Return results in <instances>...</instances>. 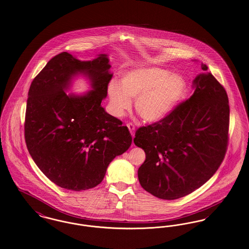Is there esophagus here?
<instances>
[{
    "label": "esophagus",
    "mask_w": 249,
    "mask_h": 249,
    "mask_svg": "<svg viewBox=\"0 0 249 249\" xmlns=\"http://www.w3.org/2000/svg\"><path fill=\"white\" fill-rule=\"evenodd\" d=\"M126 126L128 127V129L130 131L132 137L134 138V136H135V126H134V124H132L131 123H129V124H126Z\"/></svg>",
    "instance_id": "1"
}]
</instances>
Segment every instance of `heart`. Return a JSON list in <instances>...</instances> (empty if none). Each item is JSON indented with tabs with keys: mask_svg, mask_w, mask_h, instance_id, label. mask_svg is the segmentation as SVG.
<instances>
[{
	"mask_svg": "<svg viewBox=\"0 0 249 249\" xmlns=\"http://www.w3.org/2000/svg\"><path fill=\"white\" fill-rule=\"evenodd\" d=\"M187 91L182 75L159 67H140L124 73L118 83L107 87L113 115L122 117L135 99L137 113L148 123H157L169 116Z\"/></svg>",
	"mask_w": 249,
	"mask_h": 249,
	"instance_id": "obj_1",
	"label": "heart"
}]
</instances>
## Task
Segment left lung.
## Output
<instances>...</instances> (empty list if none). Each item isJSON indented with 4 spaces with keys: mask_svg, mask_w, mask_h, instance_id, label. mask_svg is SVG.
I'll return each mask as SVG.
<instances>
[{
    "mask_svg": "<svg viewBox=\"0 0 249 249\" xmlns=\"http://www.w3.org/2000/svg\"><path fill=\"white\" fill-rule=\"evenodd\" d=\"M194 93L160 122L140 127L134 143L146 155L141 185L162 199L186 196L219 168L229 141L230 106L222 85L201 65Z\"/></svg>",
    "mask_w": 249,
    "mask_h": 249,
    "instance_id": "1",
    "label": "left lung"
}]
</instances>
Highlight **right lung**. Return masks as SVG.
Masks as SVG:
<instances>
[{"label": "right lung", "instance_id": "obj_1", "mask_svg": "<svg viewBox=\"0 0 249 249\" xmlns=\"http://www.w3.org/2000/svg\"><path fill=\"white\" fill-rule=\"evenodd\" d=\"M107 54L80 61L67 53L54 56L34 79L25 115L27 149L55 184L73 191L102 182L109 163L128 150L132 137L123 123L101 106L112 78ZM83 74L92 90L67 94Z\"/></svg>", "mask_w": 249, "mask_h": 249}]
</instances>
